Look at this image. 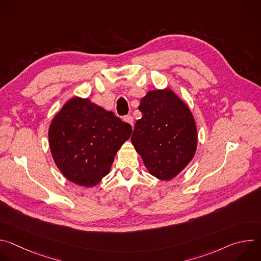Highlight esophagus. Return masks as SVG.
Returning a JSON list of instances; mask_svg holds the SVG:
<instances>
[{
	"label": "esophagus",
	"instance_id": "obj_1",
	"mask_svg": "<svg viewBox=\"0 0 261 261\" xmlns=\"http://www.w3.org/2000/svg\"><path fill=\"white\" fill-rule=\"evenodd\" d=\"M126 123H128V124H130L131 126H133V123H134V120H133V118H132V116H130V115H128V116H125L124 117V119H123Z\"/></svg>",
	"mask_w": 261,
	"mask_h": 261
}]
</instances>
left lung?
Listing matches in <instances>:
<instances>
[{"label": "left lung", "instance_id": "obj_1", "mask_svg": "<svg viewBox=\"0 0 261 261\" xmlns=\"http://www.w3.org/2000/svg\"><path fill=\"white\" fill-rule=\"evenodd\" d=\"M142 117L131 141L152 175L169 180L194 157L197 131L189 107L171 90L150 91L140 101Z\"/></svg>", "mask_w": 261, "mask_h": 261}]
</instances>
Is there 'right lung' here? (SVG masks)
Listing matches in <instances>:
<instances>
[{
    "instance_id": "add662e5",
    "label": "right lung",
    "mask_w": 261,
    "mask_h": 261,
    "mask_svg": "<svg viewBox=\"0 0 261 261\" xmlns=\"http://www.w3.org/2000/svg\"><path fill=\"white\" fill-rule=\"evenodd\" d=\"M132 127L111 111L79 97L69 100L48 131L53 158L72 182L93 187L108 174Z\"/></svg>"
}]
</instances>
